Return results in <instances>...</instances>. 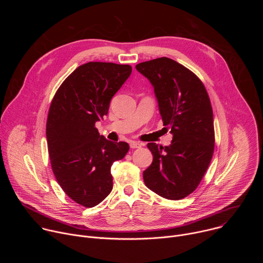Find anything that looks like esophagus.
<instances>
[{
	"label": "esophagus",
	"instance_id": "obj_1",
	"mask_svg": "<svg viewBox=\"0 0 263 263\" xmlns=\"http://www.w3.org/2000/svg\"><path fill=\"white\" fill-rule=\"evenodd\" d=\"M140 146H141V144L138 143V142H136V141H131V142H130V147H131V148H138V147H140Z\"/></svg>",
	"mask_w": 263,
	"mask_h": 263
}]
</instances>
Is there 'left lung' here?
<instances>
[{"label": "left lung", "mask_w": 263, "mask_h": 263, "mask_svg": "<svg viewBox=\"0 0 263 263\" xmlns=\"http://www.w3.org/2000/svg\"><path fill=\"white\" fill-rule=\"evenodd\" d=\"M136 69L154 86L170 146L147 143L153 162L143 172L148 190L167 200L196 191L214 152L213 112L207 90L195 72L167 57L138 63Z\"/></svg>", "instance_id": "8db88e82"}]
</instances>
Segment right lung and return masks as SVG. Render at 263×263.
Here are the masks:
<instances>
[{
    "label": "right lung",
    "mask_w": 263,
    "mask_h": 263,
    "mask_svg": "<svg viewBox=\"0 0 263 263\" xmlns=\"http://www.w3.org/2000/svg\"><path fill=\"white\" fill-rule=\"evenodd\" d=\"M128 64L88 62L74 69L57 89L49 109L47 141L51 166L63 192L86 208L112 191L111 165L129 151L124 141L100 135L96 122L131 74Z\"/></svg>",
    "instance_id": "1"
}]
</instances>
